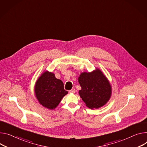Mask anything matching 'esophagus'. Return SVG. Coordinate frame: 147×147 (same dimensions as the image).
Segmentation results:
<instances>
[{
    "label": "esophagus",
    "instance_id": "obj_1",
    "mask_svg": "<svg viewBox=\"0 0 147 147\" xmlns=\"http://www.w3.org/2000/svg\"><path fill=\"white\" fill-rule=\"evenodd\" d=\"M69 92H70V93H75V92H76V90H75L74 88H73V89H71V90H70Z\"/></svg>",
    "mask_w": 147,
    "mask_h": 147
}]
</instances>
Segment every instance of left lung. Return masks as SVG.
I'll return each mask as SVG.
<instances>
[{
    "label": "left lung",
    "mask_w": 147,
    "mask_h": 147,
    "mask_svg": "<svg viewBox=\"0 0 147 147\" xmlns=\"http://www.w3.org/2000/svg\"><path fill=\"white\" fill-rule=\"evenodd\" d=\"M82 89L78 94L90 109H98L111 98L112 87L107 78L98 68L91 72H83L78 77Z\"/></svg>",
    "instance_id": "left-lung-1"
}]
</instances>
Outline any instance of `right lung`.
Returning <instances> with one entry per match:
<instances>
[{
    "label": "right lung",
    "instance_id": "obj_1",
    "mask_svg": "<svg viewBox=\"0 0 147 147\" xmlns=\"http://www.w3.org/2000/svg\"><path fill=\"white\" fill-rule=\"evenodd\" d=\"M34 94L40 104L52 110L57 107L68 91L64 89L63 82L56 78L54 73L46 70L37 78Z\"/></svg>",
    "mask_w": 147,
    "mask_h": 147
}]
</instances>
